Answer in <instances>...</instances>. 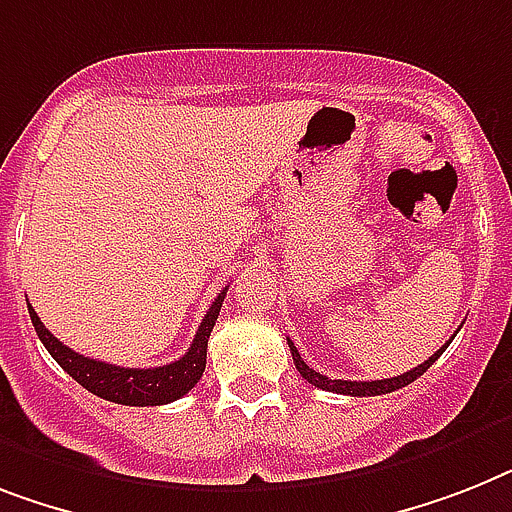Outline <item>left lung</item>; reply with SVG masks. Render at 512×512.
<instances>
[{
	"label": "left lung",
	"mask_w": 512,
	"mask_h": 512,
	"mask_svg": "<svg viewBox=\"0 0 512 512\" xmlns=\"http://www.w3.org/2000/svg\"><path fill=\"white\" fill-rule=\"evenodd\" d=\"M453 342V337L442 345V348L434 353L429 361H424L421 366H416V369L405 371V374H400V377H392V379H377V382H348V379H329L324 377V374H319V371H314L311 366H308L306 361L301 358V353H298V348L293 345V340H287V345H290V353H293V363L295 369L301 371V377L306 379L308 384H314V387H319V390H327V392H337V395H353V398H366V395H387V392H395L400 390V387H405V384L416 382L421 374H424L429 366H432L434 361H437L442 353H445V348Z\"/></svg>",
	"instance_id": "left-lung-1"
}]
</instances>
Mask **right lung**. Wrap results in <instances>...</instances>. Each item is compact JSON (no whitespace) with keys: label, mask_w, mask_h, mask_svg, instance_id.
I'll return each mask as SVG.
<instances>
[{"label":"right lung","mask_w":512,"mask_h":512,"mask_svg":"<svg viewBox=\"0 0 512 512\" xmlns=\"http://www.w3.org/2000/svg\"><path fill=\"white\" fill-rule=\"evenodd\" d=\"M230 287V285H227ZM227 287L214 298V303L206 311L204 322L198 327L196 337L190 342L188 353L177 361L167 363V366H156V369H122L114 363L96 361V358H86L70 350L67 345L57 340V337L44 327V322L38 319L33 306L28 303V314L36 327L38 340L44 342V348L52 353L54 361L88 392H94L99 398L109 400V403L120 405H164L172 400L188 395V390L196 387V382L204 377L206 369V345H209V335L214 324H217L219 308L225 301Z\"/></svg>","instance_id":"1"}]
</instances>
